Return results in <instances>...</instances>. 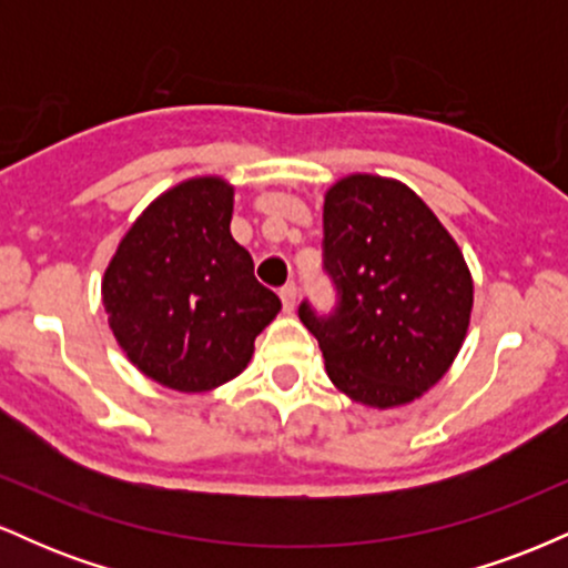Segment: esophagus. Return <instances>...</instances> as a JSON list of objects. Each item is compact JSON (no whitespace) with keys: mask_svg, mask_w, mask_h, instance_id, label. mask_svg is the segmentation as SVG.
<instances>
[{"mask_svg":"<svg viewBox=\"0 0 568 568\" xmlns=\"http://www.w3.org/2000/svg\"><path fill=\"white\" fill-rule=\"evenodd\" d=\"M280 298H283V310L293 312V306H296V285H283V288H280Z\"/></svg>","mask_w":568,"mask_h":568,"instance_id":"34e87169","label":"esophagus"}]
</instances>
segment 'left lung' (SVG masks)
<instances>
[{
	"mask_svg": "<svg viewBox=\"0 0 568 568\" xmlns=\"http://www.w3.org/2000/svg\"><path fill=\"white\" fill-rule=\"evenodd\" d=\"M325 272L338 306L298 317L321 344L328 379L368 408H397L452 368L473 312V275L425 200L395 179L352 173L325 192Z\"/></svg>",
	"mask_w": 568,
	"mask_h": 568,
	"instance_id": "obj_1",
	"label": "left lung"
}]
</instances>
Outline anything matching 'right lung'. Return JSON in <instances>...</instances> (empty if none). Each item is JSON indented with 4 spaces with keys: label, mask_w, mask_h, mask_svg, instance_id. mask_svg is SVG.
<instances>
[{
    "label": "right lung",
    "mask_w": 568,
    "mask_h": 568,
    "mask_svg": "<svg viewBox=\"0 0 568 568\" xmlns=\"http://www.w3.org/2000/svg\"><path fill=\"white\" fill-rule=\"evenodd\" d=\"M234 186L197 175L133 221L103 272L109 328L128 361L162 387L205 393L243 374L280 312L234 243Z\"/></svg>",
    "instance_id": "add662e5"
}]
</instances>
